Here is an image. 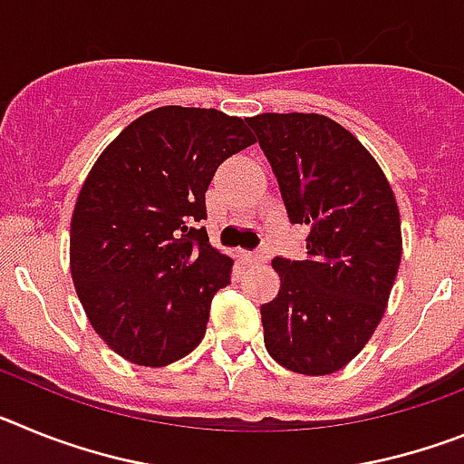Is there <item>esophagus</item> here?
<instances>
[{
	"mask_svg": "<svg viewBox=\"0 0 464 464\" xmlns=\"http://www.w3.org/2000/svg\"><path fill=\"white\" fill-rule=\"evenodd\" d=\"M237 257H239L241 265H248V267H253V265H262V262H265V256H262V253H253V251H239L237 253Z\"/></svg>",
	"mask_w": 464,
	"mask_h": 464,
	"instance_id": "esophagus-1",
	"label": "esophagus"
}]
</instances>
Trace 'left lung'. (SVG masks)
<instances>
[{
	"label": "left lung",
	"mask_w": 464,
	"mask_h": 464,
	"mask_svg": "<svg viewBox=\"0 0 464 464\" xmlns=\"http://www.w3.org/2000/svg\"><path fill=\"white\" fill-rule=\"evenodd\" d=\"M276 174L306 260L274 257L278 295L260 306L265 346L285 370L323 376L364 348L383 318L401 257L400 211L370 150L318 113L248 118Z\"/></svg>",
	"instance_id": "obj_1"
}]
</instances>
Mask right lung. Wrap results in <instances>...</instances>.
<instances>
[{
    "label": "right lung",
    "mask_w": 464,
    "mask_h": 464,
    "mask_svg": "<svg viewBox=\"0 0 464 464\" xmlns=\"http://www.w3.org/2000/svg\"><path fill=\"white\" fill-rule=\"evenodd\" d=\"M248 121L160 106L106 146L72 216V278L94 332L141 367L181 360L204 339L232 257L208 244L213 174L256 143Z\"/></svg>",
    "instance_id": "right-lung-1"
}]
</instances>
